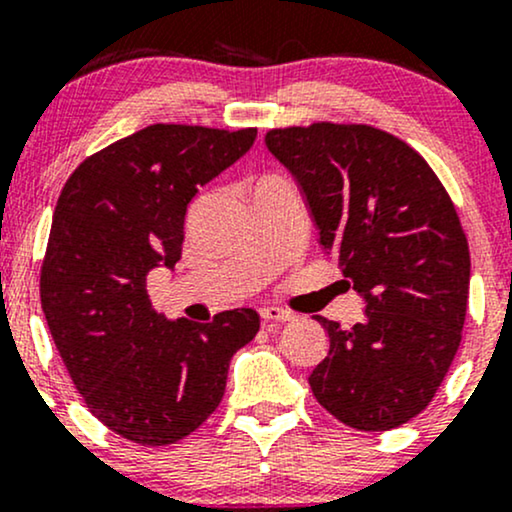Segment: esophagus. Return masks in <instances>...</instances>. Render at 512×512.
<instances>
[{"label":"esophagus","instance_id":"34e87169","mask_svg":"<svg viewBox=\"0 0 512 512\" xmlns=\"http://www.w3.org/2000/svg\"><path fill=\"white\" fill-rule=\"evenodd\" d=\"M262 320L264 322H289V320H296V315L291 313V310H284V308H276V305H264L260 310Z\"/></svg>","mask_w":512,"mask_h":512}]
</instances>
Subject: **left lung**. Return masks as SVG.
Segmentation results:
<instances>
[{"mask_svg":"<svg viewBox=\"0 0 512 512\" xmlns=\"http://www.w3.org/2000/svg\"><path fill=\"white\" fill-rule=\"evenodd\" d=\"M264 142L301 185L322 248L366 298L351 330L315 315L330 354L310 390L356 431L407 424L436 397L467 315L469 245L448 190L378 127L313 122L269 129Z\"/></svg>","mask_w":512,"mask_h":512,"instance_id":"obj_1","label":"left lung"}]
</instances>
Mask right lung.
<instances>
[{"instance_id": "add662e5", "label": "right lung", "mask_w": 512, "mask_h": 512, "mask_svg": "<svg viewBox=\"0 0 512 512\" xmlns=\"http://www.w3.org/2000/svg\"><path fill=\"white\" fill-rule=\"evenodd\" d=\"M255 127L149 125L88 156L64 182L40 267V305L88 411L132 443H178L219 407L231 358L260 315L166 320L146 274L182 255L187 204L236 163Z\"/></svg>"}]
</instances>
